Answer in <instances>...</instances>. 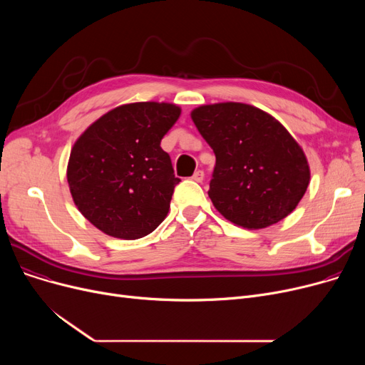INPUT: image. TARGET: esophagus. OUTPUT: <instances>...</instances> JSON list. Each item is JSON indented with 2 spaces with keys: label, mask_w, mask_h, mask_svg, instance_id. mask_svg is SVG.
Instances as JSON below:
<instances>
[{
  "label": "esophagus",
  "mask_w": 365,
  "mask_h": 365,
  "mask_svg": "<svg viewBox=\"0 0 365 365\" xmlns=\"http://www.w3.org/2000/svg\"><path fill=\"white\" fill-rule=\"evenodd\" d=\"M192 180L195 182H202L204 180V171L202 170H197L192 175Z\"/></svg>",
  "instance_id": "obj_1"
}]
</instances>
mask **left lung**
I'll list each match as a JSON object with an SVG mask.
<instances>
[{"label":"left lung","instance_id":"obj_1","mask_svg":"<svg viewBox=\"0 0 365 365\" xmlns=\"http://www.w3.org/2000/svg\"><path fill=\"white\" fill-rule=\"evenodd\" d=\"M190 118L216 155L208 197L225 219L263 229L293 212L311 170L302 146L278 120L238 102L202 105Z\"/></svg>","mask_w":365,"mask_h":365}]
</instances>
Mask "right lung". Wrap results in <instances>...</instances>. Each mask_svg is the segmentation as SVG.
<instances>
[{
    "instance_id": "obj_1",
    "label": "right lung",
    "mask_w": 365,
    "mask_h": 365,
    "mask_svg": "<svg viewBox=\"0 0 365 365\" xmlns=\"http://www.w3.org/2000/svg\"><path fill=\"white\" fill-rule=\"evenodd\" d=\"M180 112L164 102L121 105L73 143L66 170L71 195L103 234L138 240L165 219L180 179L160 143Z\"/></svg>"
}]
</instances>
